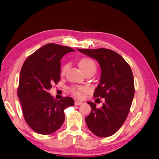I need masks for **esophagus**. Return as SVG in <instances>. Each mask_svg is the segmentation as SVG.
<instances>
[{"mask_svg":"<svg viewBox=\"0 0 159 159\" xmlns=\"http://www.w3.org/2000/svg\"><path fill=\"white\" fill-rule=\"evenodd\" d=\"M81 104H82V102H80V101H75V105H81Z\"/></svg>","mask_w":159,"mask_h":159,"instance_id":"obj_1","label":"esophagus"}]
</instances>
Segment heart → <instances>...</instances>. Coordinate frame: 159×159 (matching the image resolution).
Instances as JSON below:
<instances>
[{
    "instance_id": "1",
    "label": "heart",
    "mask_w": 159,
    "mask_h": 159,
    "mask_svg": "<svg viewBox=\"0 0 159 159\" xmlns=\"http://www.w3.org/2000/svg\"><path fill=\"white\" fill-rule=\"evenodd\" d=\"M80 68L84 72L89 70H96V64L95 61L89 58H83L79 63ZM68 68V65L66 64L61 68V73L64 74ZM86 91V89L81 86H75L71 88V92L77 97H81L82 93Z\"/></svg>"
}]
</instances>
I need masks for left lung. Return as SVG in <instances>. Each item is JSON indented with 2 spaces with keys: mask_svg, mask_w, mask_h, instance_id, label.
<instances>
[{
  "mask_svg": "<svg viewBox=\"0 0 159 159\" xmlns=\"http://www.w3.org/2000/svg\"><path fill=\"white\" fill-rule=\"evenodd\" d=\"M77 50L97 60L102 70L99 84L93 96L105 98V102L100 108H96L93 102H88L91 111L85 118L86 123L96 136H111L126 120L134 98V79L131 67L113 50Z\"/></svg>",
  "mask_w": 159,
  "mask_h": 159,
  "instance_id": "8db88e82",
  "label": "left lung"
}]
</instances>
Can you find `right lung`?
<instances>
[{
  "mask_svg": "<svg viewBox=\"0 0 159 159\" xmlns=\"http://www.w3.org/2000/svg\"><path fill=\"white\" fill-rule=\"evenodd\" d=\"M74 51L70 47L48 44L28 57L22 67L17 93L25 121L37 133L56 131L64 122V109L74 105L70 97L57 100L48 92L60 80L62 57Z\"/></svg>",
  "mask_w": 159,
  "mask_h": 159,
  "instance_id": "1",
  "label": "right lung"
}]
</instances>
